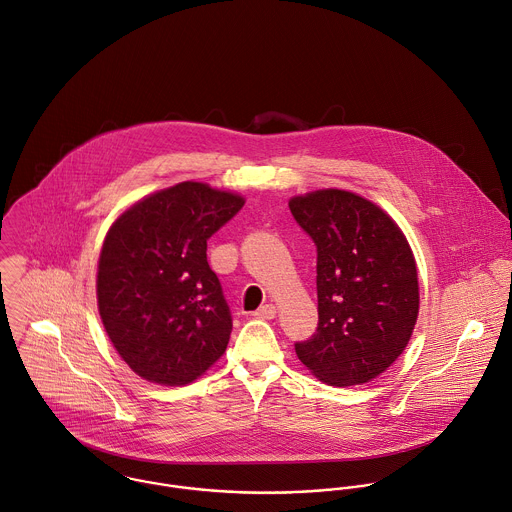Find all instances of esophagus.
Instances as JSON below:
<instances>
[{
    "mask_svg": "<svg viewBox=\"0 0 512 512\" xmlns=\"http://www.w3.org/2000/svg\"><path fill=\"white\" fill-rule=\"evenodd\" d=\"M275 315H277L275 305H263V307H259V309L253 313L255 319H273Z\"/></svg>",
    "mask_w": 512,
    "mask_h": 512,
    "instance_id": "34e87169",
    "label": "esophagus"
}]
</instances>
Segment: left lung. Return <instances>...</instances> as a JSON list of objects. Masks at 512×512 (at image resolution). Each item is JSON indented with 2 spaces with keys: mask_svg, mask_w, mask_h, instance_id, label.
Here are the masks:
<instances>
[{
  "mask_svg": "<svg viewBox=\"0 0 512 512\" xmlns=\"http://www.w3.org/2000/svg\"><path fill=\"white\" fill-rule=\"evenodd\" d=\"M289 209L317 247L319 323L295 353L329 385L367 383L397 361L417 323L411 247L383 209L349 191L293 197Z\"/></svg>",
  "mask_w": 512,
  "mask_h": 512,
  "instance_id": "8db88e82",
  "label": "left lung"
}]
</instances>
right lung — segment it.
Here are the masks:
<instances>
[{
	"label": "right lung",
	"instance_id": "1",
	"mask_svg": "<svg viewBox=\"0 0 512 512\" xmlns=\"http://www.w3.org/2000/svg\"><path fill=\"white\" fill-rule=\"evenodd\" d=\"M243 203L185 181L135 203L109 229L97 271L99 315L139 377L187 385L225 353L233 319L207 241Z\"/></svg>",
	"mask_w": 512,
	"mask_h": 512
}]
</instances>
